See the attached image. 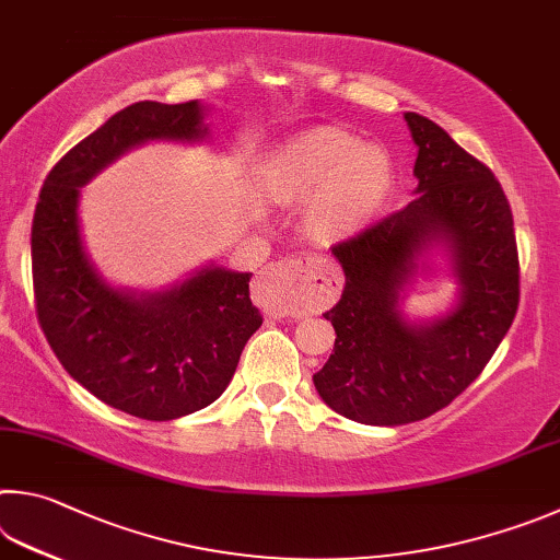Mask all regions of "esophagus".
<instances>
[{
	"instance_id": "1",
	"label": "esophagus",
	"mask_w": 560,
	"mask_h": 560,
	"mask_svg": "<svg viewBox=\"0 0 560 560\" xmlns=\"http://www.w3.org/2000/svg\"><path fill=\"white\" fill-rule=\"evenodd\" d=\"M255 295L272 310H285L290 305L315 310L325 307L327 302L319 272L305 258H285L262 268L255 280Z\"/></svg>"
}]
</instances>
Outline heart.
Wrapping results in <instances>:
<instances>
[{"instance_id": "b5f03b06", "label": "heart", "mask_w": 560, "mask_h": 560, "mask_svg": "<svg viewBox=\"0 0 560 560\" xmlns=\"http://www.w3.org/2000/svg\"><path fill=\"white\" fill-rule=\"evenodd\" d=\"M265 186L278 201H305L310 229L322 238L354 233L388 199L394 166L378 147L335 127L300 132L270 156Z\"/></svg>"}]
</instances>
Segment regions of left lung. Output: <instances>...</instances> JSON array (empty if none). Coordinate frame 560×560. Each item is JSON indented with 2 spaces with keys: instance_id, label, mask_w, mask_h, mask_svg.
I'll return each mask as SVG.
<instances>
[{
  "instance_id": "left-lung-1",
  "label": "left lung",
  "mask_w": 560,
  "mask_h": 560,
  "mask_svg": "<svg viewBox=\"0 0 560 560\" xmlns=\"http://www.w3.org/2000/svg\"><path fill=\"white\" fill-rule=\"evenodd\" d=\"M418 144V196L331 253L347 285L337 307L335 354L315 386L339 416L404 425L438 413L482 374L518 310V250L512 206L487 164L443 127L406 113ZM433 237L454 248L464 298L433 328H410L395 310L415 253Z\"/></svg>"
}]
</instances>
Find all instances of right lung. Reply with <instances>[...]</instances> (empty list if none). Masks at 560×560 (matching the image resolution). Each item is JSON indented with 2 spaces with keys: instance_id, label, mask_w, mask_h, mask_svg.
Segmentation results:
<instances>
[{
  "instance_id": "add662e5",
  "label": "right lung",
  "mask_w": 560,
  "mask_h": 560,
  "mask_svg": "<svg viewBox=\"0 0 560 560\" xmlns=\"http://www.w3.org/2000/svg\"><path fill=\"white\" fill-rule=\"evenodd\" d=\"M203 132L196 101L125 107L54 164L34 211V302L46 341L78 384L142 420L213 404L262 317L250 302L248 272L201 270L147 300L103 285L78 233V186L137 142L199 140Z\"/></svg>"
}]
</instances>
